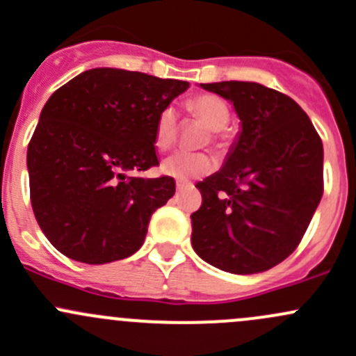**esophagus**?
<instances>
[{
    "label": "esophagus",
    "instance_id": "esophagus-1",
    "mask_svg": "<svg viewBox=\"0 0 356 356\" xmlns=\"http://www.w3.org/2000/svg\"><path fill=\"white\" fill-rule=\"evenodd\" d=\"M186 189H191V186L184 184V182H177V191H179V193L186 191Z\"/></svg>",
    "mask_w": 356,
    "mask_h": 356
}]
</instances>
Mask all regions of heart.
I'll return each instance as SVG.
<instances>
[{
	"mask_svg": "<svg viewBox=\"0 0 356 356\" xmlns=\"http://www.w3.org/2000/svg\"><path fill=\"white\" fill-rule=\"evenodd\" d=\"M188 110L193 117L203 122L211 131L210 139L215 146H222V132L231 120V108L217 95H198L189 99ZM177 139V113L172 106H165L158 113L153 132V143L158 149H168ZM213 170V160L207 153L179 152L163 161V172L177 181H191Z\"/></svg>",
	"mask_w": 356,
	"mask_h": 356,
	"instance_id": "b5f03b06",
	"label": "heart"
}]
</instances>
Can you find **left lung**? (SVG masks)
I'll use <instances>...</instances> for the list:
<instances>
[{"label": "left lung", "mask_w": 356, "mask_h": 356, "mask_svg": "<svg viewBox=\"0 0 356 356\" xmlns=\"http://www.w3.org/2000/svg\"><path fill=\"white\" fill-rule=\"evenodd\" d=\"M234 105L241 132L224 167L196 188L191 243L213 267L258 274L289 257L324 193V148L294 99L257 82L201 84Z\"/></svg>", "instance_id": "1"}]
</instances>
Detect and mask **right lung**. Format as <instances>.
<instances>
[{
	"label": "right lung",
	"instance_id": "obj_1",
	"mask_svg": "<svg viewBox=\"0 0 356 356\" xmlns=\"http://www.w3.org/2000/svg\"><path fill=\"white\" fill-rule=\"evenodd\" d=\"M188 88L143 72L92 68L53 92L29 143L27 168L35 220L60 253L99 265L143 246L175 181L127 172L156 167V117Z\"/></svg>",
	"mask_w": 356,
	"mask_h": 356
}]
</instances>
